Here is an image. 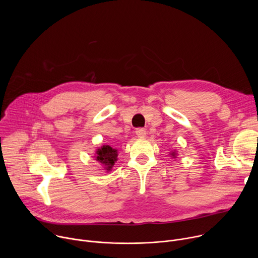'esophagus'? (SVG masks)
Masks as SVG:
<instances>
[{
    "instance_id": "esophagus-1",
    "label": "esophagus",
    "mask_w": 258,
    "mask_h": 258,
    "mask_svg": "<svg viewBox=\"0 0 258 258\" xmlns=\"http://www.w3.org/2000/svg\"><path fill=\"white\" fill-rule=\"evenodd\" d=\"M136 135L139 137V138H144V137H146V135H147V132H146V130L145 128H137L136 130Z\"/></svg>"
}]
</instances>
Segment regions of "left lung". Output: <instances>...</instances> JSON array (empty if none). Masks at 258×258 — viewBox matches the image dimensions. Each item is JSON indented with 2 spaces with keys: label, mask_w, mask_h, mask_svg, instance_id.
I'll return each instance as SVG.
<instances>
[{
  "label": "left lung",
  "mask_w": 258,
  "mask_h": 258,
  "mask_svg": "<svg viewBox=\"0 0 258 258\" xmlns=\"http://www.w3.org/2000/svg\"><path fill=\"white\" fill-rule=\"evenodd\" d=\"M171 155L174 157V156H175V153H174V152H172V153H171Z\"/></svg>",
  "instance_id": "obj_1"
}]
</instances>
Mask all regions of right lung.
<instances>
[{"label": "right lung", "instance_id": "add662e5", "mask_svg": "<svg viewBox=\"0 0 258 258\" xmlns=\"http://www.w3.org/2000/svg\"><path fill=\"white\" fill-rule=\"evenodd\" d=\"M117 159V150L111 148L110 146H103L97 151L96 160H98L107 171L111 170L114 162Z\"/></svg>", "mask_w": 258, "mask_h": 258}]
</instances>
